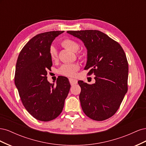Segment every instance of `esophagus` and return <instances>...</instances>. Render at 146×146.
<instances>
[{"mask_svg":"<svg viewBox=\"0 0 146 146\" xmlns=\"http://www.w3.org/2000/svg\"><path fill=\"white\" fill-rule=\"evenodd\" d=\"M69 82H70V85H76V84L77 83V80H76V79L69 78Z\"/></svg>","mask_w":146,"mask_h":146,"instance_id":"34e87169","label":"esophagus"}]
</instances>
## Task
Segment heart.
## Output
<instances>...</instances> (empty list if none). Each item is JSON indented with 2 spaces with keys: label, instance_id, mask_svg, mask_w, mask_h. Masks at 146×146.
<instances>
[{
  "label": "heart",
  "instance_id": "obj_1",
  "mask_svg": "<svg viewBox=\"0 0 146 146\" xmlns=\"http://www.w3.org/2000/svg\"><path fill=\"white\" fill-rule=\"evenodd\" d=\"M61 45L74 52H77L79 48L78 44L70 39H66L61 41ZM49 54L50 58L52 60H55L57 58L58 54H57L56 48L54 46H51L50 47ZM79 56L81 58L82 57V54H79ZM78 68V65L77 64H64L61 66V68L58 70V72L61 75H63V76L71 77L76 74V72L77 71Z\"/></svg>",
  "mask_w": 146,
  "mask_h": 146
}]
</instances>
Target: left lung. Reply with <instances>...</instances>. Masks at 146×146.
<instances>
[{
  "label": "left lung",
  "instance_id": "left-lung-1",
  "mask_svg": "<svg viewBox=\"0 0 146 146\" xmlns=\"http://www.w3.org/2000/svg\"><path fill=\"white\" fill-rule=\"evenodd\" d=\"M67 33L83 42L87 50L85 69L95 75L92 85L78 82L83 111L93 120L107 119L117 111L127 92L129 65L125 52L118 42L99 30Z\"/></svg>",
  "mask_w": 146,
  "mask_h": 146
}]
</instances>
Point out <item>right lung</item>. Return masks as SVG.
<instances>
[{"instance_id":"1","label":"right lung","mask_w":146,"mask_h":146,"mask_svg":"<svg viewBox=\"0 0 146 146\" xmlns=\"http://www.w3.org/2000/svg\"><path fill=\"white\" fill-rule=\"evenodd\" d=\"M63 32L52 31L36 35L24 46L17 58L15 85L25 109L41 121H50L60 115L69 92L67 77H58L56 85L47 79V70L52 66L50 47Z\"/></svg>"}]
</instances>
